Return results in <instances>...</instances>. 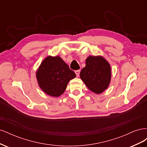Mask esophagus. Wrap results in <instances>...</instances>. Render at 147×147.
Returning <instances> with one entry per match:
<instances>
[{
  "instance_id": "34e87169",
  "label": "esophagus",
  "mask_w": 147,
  "mask_h": 147,
  "mask_svg": "<svg viewBox=\"0 0 147 147\" xmlns=\"http://www.w3.org/2000/svg\"><path fill=\"white\" fill-rule=\"evenodd\" d=\"M80 72V70H75V73L76 74V75H77V77H79Z\"/></svg>"
}]
</instances>
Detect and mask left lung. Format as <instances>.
Wrapping results in <instances>:
<instances>
[{
	"mask_svg": "<svg viewBox=\"0 0 147 147\" xmlns=\"http://www.w3.org/2000/svg\"><path fill=\"white\" fill-rule=\"evenodd\" d=\"M81 79L90 90L100 94L108 88L111 80V67L108 61L100 56H90L82 69Z\"/></svg>",
	"mask_w": 147,
	"mask_h": 147,
	"instance_id": "left-lung-1",
	"label": "left lung"
}]
</instances>
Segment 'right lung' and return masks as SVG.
Returning a JSON list of instances; mask_svg holds the SVG:
<instances>
[{
	"mask_svg": "<svg viewBox=\"0 0 147 147\" xmlns=\"http://www.w3.org/2000/svg\"><path fill=\"white\" fill-rule=\"evenodd\" d=\"M75 77V72L59 56L47 57L36 72L40 88L53 97L63 94L69 82Z\"/></svg>",
	"mask_w": 147,
	"mask_h": 147,
	"instance_id": "1",
	"label": "right lung"
}]
</instances>
